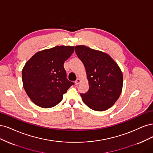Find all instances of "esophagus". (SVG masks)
<instances>
[{
	"mask_svg": "<svg viewBox=\"0 0 153 153\" xmlns=\"http://www.w3.org/2000/svg\"><path fill=\"white\" fill-rule=\"evenodd\" d=\"M81 82V79L80 78H77L76 81V85H79Z\"/></svg>",
	"mask_w": 153,
	"mask_h": 153,
	"instance_id": "obj_1",
	"label": "esophagus"
}]
</instances>
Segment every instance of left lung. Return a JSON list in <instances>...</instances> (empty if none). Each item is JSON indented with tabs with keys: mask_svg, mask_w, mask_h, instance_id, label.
<instances>
[{
	"mask_svg": "<svg viewBox=\"0 0 153 153\" xmlns=\"http://www.w3.org/2000/svg\"><path fill=\"white\" fill-rule=\"evenodd\" d=\"M75 51L85 67L89 90L80 94L84 103L96 111H104L114 104L123 88V76L117 63L108 55L84 45Z\"/></svg>",
	"mask_w": 153,
	"mask_h": 153,
	"instance_id": "8db88e82",
	"label": "left lung"
}]
</instances>
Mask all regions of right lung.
Wrapping results in <instances>:
<instances>
[{"label": "right lung", "instance_id": "obj_1", "mask_svg": "<svg viewBox=\"0 0 153 153\" xmlns=\"http://www.w3.org/2000/svg\"><path fill=\"white\" fill-rule=\"evenodd\" d=\"M74 51V46H55L36 53L26 62L22 70L23 85L36 105L42 108L56 105L74 85L67 79L63 67Z\"/></svg>", "mask_w": 153, "mask_h": 153}]
</instances>
